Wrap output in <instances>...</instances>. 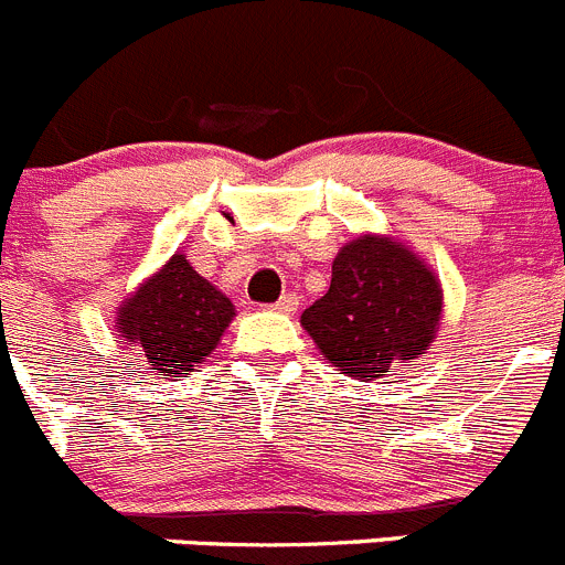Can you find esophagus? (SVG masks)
<instances>
[{
    "instance_id": "esophagus-1",
    "label": "esophagus",
    "mask_w": 565,
    "mask_h": 565,
    "mask_svg": "<svg viewBox=\"0 0 565 565\" xmlns=\"http://www.w3.org/2000/svg\"><path fill=\"white\" fill-rule=\"evenodd\" d=\"M276 309H278V312H284V315H295V309H298V295L284 292L281 298L276 300Z\"/></svg>"
}]
</instances>
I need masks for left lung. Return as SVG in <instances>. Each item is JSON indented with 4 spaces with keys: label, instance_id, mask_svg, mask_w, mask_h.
I'll list each match as a JSON object with an SVG mask.
<instances>
[{
    "label": "left lung",
    "instance_id": "obj_1",
    "mask_svg": "<svg viewBox=\"0 0 565 565\" xmlns=\"http://www.w3.org/2000/svg\"><path fill=\"white\" fill-rule=\"evenodd\" d=\"M440 309V284L429 267L398 242L367 234L337 253L329 292L300 323L331 365L373 382L424 354Z\"/></svg>",
    "mask_w": 565,
    "mask_h": 565
}]
</instances>
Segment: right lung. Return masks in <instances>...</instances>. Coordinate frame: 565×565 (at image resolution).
Returning <instances> with one entry per match:
<instances>
[{"mask_svg":"<svg viewBox=\"0 0 565 565\" xmlns=\"http://www.w3.org/2000/svg\"><path fill=\"white\" fill-rule=\"evenodd\" d=\"M234 303L175 256L145 281L116 315L119 331L150 362V371L189 373L217 348Z\"/></svg>","mask_w":565,"mask_h":565,"instance_id":"1","label":"right lung"}]
</instances>
